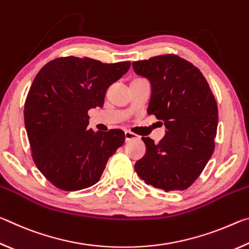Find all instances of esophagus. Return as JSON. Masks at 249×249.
<instances>
[{
	"label": "esophagus",
	"instance_id": "34e87169",
	"mask_svg": "<svg viewBox=\"0 0 249 249\" xmlns=\"http://www.w3.org/2000/svg\"><path fill=\"white\" fill-rule=\"evenodd\" d=\"M138 138H140V136H137L136 134L129 132V130H126V132H125V141L126 142H129V141H133V140H138Z\"/></svg>",
	"mask_w": 249,
	"mask_h": 249
}]
</instances>
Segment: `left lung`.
I'll use <instances>...</instances> for the list:
<instances>
[{
	"label": "left lung",
	"instance_id": "obj_1",
	"mask_svg": "<svg viewBox=\"0 0 249 249\" xmlns=\"http://www.w3.org/2000/svg\"><path fill=\"white\" fill-rule=\"evenodd\" d=\"M133 69L150 82L147 113L166 127L159 144L142 137L146 154L135 163V170L155 188L184 190L201 175L214 151L218 121L215 98L201 71L176 54L135 61Z\"/></svg>",
	"mask_w": 249,
	"mask_h": 249
}]
</instances>
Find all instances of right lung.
<instances>
[{"mask_svg": "<svg viewBox=\"0 0 249 249\" xmlns=\"http://www.w3.org/2000/svg\"><path fill=\"white\" fill-rule=\"evenodd\" d=\"M129 67V61L102 64L71 56L49 61L34 79L24 107L25 127L35 165L54 187L77 191L95 184L124 144L123 130L88 128V111L103 107L108 87Z\"/></svg>", "mask_w": 249, "mask_h": 249, "instance_id": "right-lung-1", "label": "right lung"}]
</instances>
